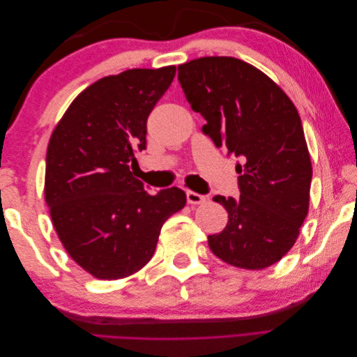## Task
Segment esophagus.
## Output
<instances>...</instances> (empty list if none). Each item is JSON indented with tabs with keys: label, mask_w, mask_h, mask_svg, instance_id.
I'll list each match as a JSON object with an SVG mask.
<instances>
[{
	"label": "esophagus",
	"mask_w": 357,
	"mask_h": 357,
	"mask_svg": "<svg viewBox=\"0 0 357 357\" xmlns=\"http://www.w3.org/2000/svg\"><path fill=\"white\" fill-rule=\"evenodd\" d=\"M186 198L190 205H199V204L205 202V197L199 195V193H197V192H192V190H189L186 193Z\"/></svg>",
	"instance_id": "34e87169"
}]
</instances>
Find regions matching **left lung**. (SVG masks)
<instances>
[{"label":"left lung","instance_id":"obj_1","mask_svg":"<svg viewBox=\"0 0 357 357\" xmlns=\"http://www.w3.org/2000/svg\"><path fill=\"white\" fill-rule=\"evenodd\" d=\"M192 110L218 147L241 158L240 198L214 197L228 225L208 236L211 252L243 269H264L296 243L310 208L311 156L295 104L265 73L232 56L178 66Z\"/></svg>","mask_w":357,"mask_h":357}]
</instances>
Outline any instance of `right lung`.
Returning a JSON list of instances; mask_svg holds the SVG:
<instances>
[{
    "label": "right lung",
    "mask_w": 357,
    "mask_h": 357,
    "mask_svg": "<svg viewBox=\"0 0 357 357\" xmlns=\"http://www.w3.org/2000/svg\"><path fill=\"white\" fill-rule=\"evenodd\" d=\"M176 66L132 68L82 91L50 135L45 199L73 261L100 280L139 271L162 225L186 205L178 188L150 195L131 168L146 149L147 117Z\"/></svg>",
    "instance_id": "add662e5"
}]
</instances>
